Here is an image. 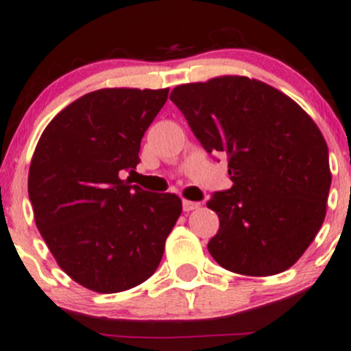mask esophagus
<instances>
[{"mask_svg":"<svg viewBox=\"0 0 351 351\" xmlns=\"http://www.w3.org/2000/svg\"><path fill=\"white\" fill-rule=\"evenodd\" d=\"M199 202H196V201H188V199H183V210L184 213H189V210H193V209H197L199 208Z\"/></svg>","mask_w":351,"mask_h":351,"instance_id":"obj_1","label":"esophagus"}]
</instances>
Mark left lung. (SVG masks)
I'll return each mask as SVG.
<instances>
[{
  "label": "left lung",
  "mask_w": 351,
  "mask_h": 351,
  "mask_svg": "<svg viewBox=\"0 0 351 351\" xmlns=\"http://www.w3.org/2000/svg\"><path fill=\"white\" fill-rule=\"evenodd\" d=\"M170 99L208 154L227 155L232 188L208 208L219 216L213 258L229 271L271 276L315 239L330 191L328 149L293 99L247 77L176 86Z\"/></svg>",
  "instance_id": "left-lung-1"
}]
</instances>
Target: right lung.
<instances>
[{
    "mask_svg": "<svg viewBox=\"0 0 351 351\" xmlns=\"http://www.w3.org/2000/svg\"><path fill=\"white\" fill-rule=\"evenodd\" d=\"M168 90L108 88L73 101L45 128L29 168L37 229L73 281L121 293L149 280L181 214L171 193L129 178Z\"/></svg>",
    "mask_w": 351,
    "mask_h": 351,
    "instance_id": "right-lung-1",
    "label": "right lung"
}]
</instances>
